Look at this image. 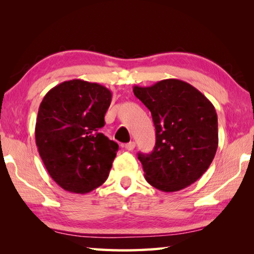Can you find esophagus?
Instances as JSON below:
<instances>
[{"label":"esophagus","instance_id":"esophagus-1","mask_svg":"<svg viewBox=\"0 0 254 254\" xmlns=\"http://www.w3.org/2000/svg\"><path fill=\"white\" fill-rule=\"evenodd\" d=\"M134 148H135V142H134V141H131V142L124 144V149L127 150V151H131V150H133Z\"/></svg>","mask_w":254,"mask_h":254}]
</instances>
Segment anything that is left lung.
Instances as JSON below:
<instances>
[{
    "instance_id": "1",
    "label": "left lung",
    "mask_w": 254,
    "mask_h": 254,
    "mask_svg": "<svg viewBox=\"0 0 254 254\" xmlns=\"http://www.w3.org/2000/svg\"><path fill=\"white\" fill-rule=\"evenodd\" d=\"M133 93L151 112L156 145L137 154L145 180L165 192L178 191L199 179L212 163L218 145L214 105L194 86L169 78Z\"/></svg>"
}]
</instances>
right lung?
<instances>
[{
  "instance_id": "obj_1",
  "label": "right lung",
  "mask_w": 254,
  "mask_h": 254,
  "mask_svg": "<svg viewBox=\"0 0 254 254\" xmlns=\"http://www.w3.org/2000/svg\"><path fill=\"white\" fill-rule=\"evenodd\" d=\"M112 101L105 86L67 80L46 94L36 122V144L50 177L60 187L86 194L105 182L119 145L100 128Z\"/></svg>"
}]
</instances>
